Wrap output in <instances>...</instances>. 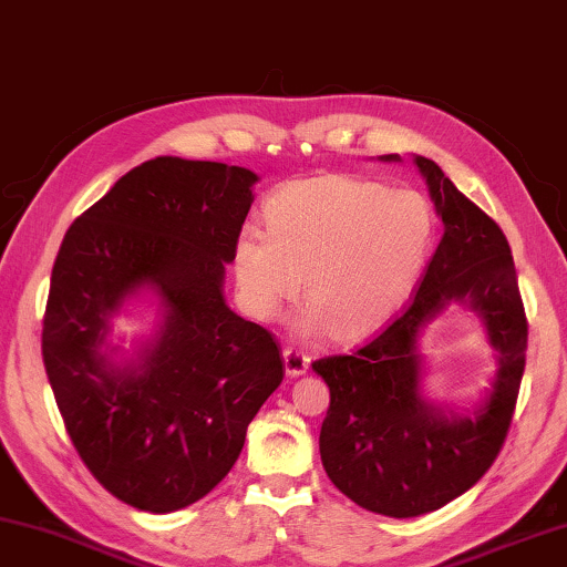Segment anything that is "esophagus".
<instances>
[{"mask_svg": "<svg viewBox=\"0 0 567 567\" xmlns=\"http://www.w3.org/2000/svg\"><path fill=\"white\" fill-rule=\"evenodd\" d=\"M282 361H285V373L290 375V379H298V375L308 373L310 358L298 348H285L282 350Z\"/></svg>", "mask_w": 567, "mask_h": 567, "instance_id": "34e87169", "label": "esophagus"}]
</instances>
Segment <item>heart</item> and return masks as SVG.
<instances>
[{"mask_svg":"<svg viewBox=\"0 0 567 567\" xmlns=\"http://www.w3.org/2000/svg\"><path fill=\"white\" fill-rule=\"evenodd\" d=\"M265 227L241 229L235 275L259 320L298 300L305 277L308 332L340 343L368 338L409 300L436 237L424 194L368 178L326 174L292 182L265 204Z\"/></svg>","mask_w":567,"mask_h":567,"instance_id":"1","label":"heart"}]
</instances>
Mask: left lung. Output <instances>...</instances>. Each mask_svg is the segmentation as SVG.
<instances>
[{"instance_id":"left-lung-1","label":"left lung","mask_w":567,"mask_h":567,"mask_svg":"<svg viewBox=\"0 0 567 567\" xmlns=\"http://www.w3.org/2000/svg\"><path fill=\"white\" fill-rule=\"evenodd\" d=\"M413 164L444 221L424 280L406 310L363 348L312 363L330 389L322 466L346 497L385 517L426 515L484 477L505 444L527 350L507 237L434 161L413 156ZM452 301L478 312L498 350L493 391L474 414L436 408L420 393L417 336Z\"/></svg>"}]
</instances>
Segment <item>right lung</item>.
Returning <instances> with one entry per match:
<instances>
[{
  "instance_id": "1",
  "label": "right lung",
  "mask_w": 567,
  "mask_h": 567,
  "mask_svg": "<svg viewBox=\"0 0 567 567\" xmlns=\"http://www.w3.org/2000/svg\"><path fill=\"white\" fill-rule=\"evenodd\" d=\"M257 174L158 156L73 221L52 267L42 361L90 474L125 505L174 512L227 477L249 421L282 383L275 336L224 300V267ZM159 298L154 339L118 362L110 318Z\"/></svg>"
}]
</instances>
